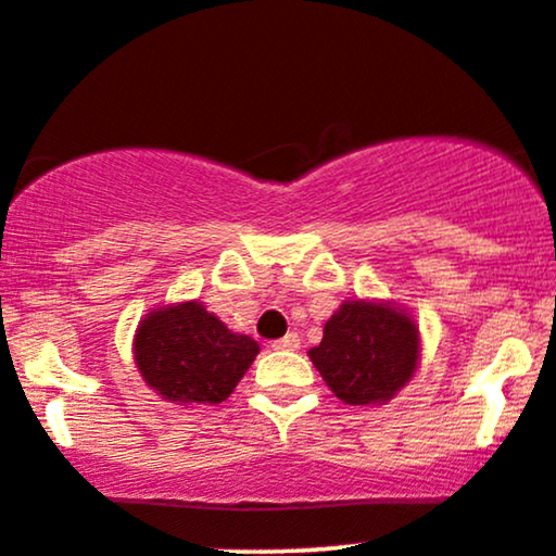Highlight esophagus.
Masks as SVG:
<instances>
[{"instance_id": "1", "label": "esophagus", "mask_w": 556, "mask_h": 556, "mask_svg": "<svg viewBox=\"0 0 556 556\" xmlns=\"http://www.w3.org/2000/svg\"><path fill=\"white\" fill-rule=\"evenodd\" d=\"M298 346H300L298 333H287V337L277 339V342H271V350H279V352H295Z\"/></svg>"}]
</instances>
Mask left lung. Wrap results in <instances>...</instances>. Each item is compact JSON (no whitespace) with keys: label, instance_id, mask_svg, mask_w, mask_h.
Returning <instances> with one entry per match:
<instances>
[{"label":"left lung","instance_id":"8db88e82","mask_svg":"<svg viewBox=\"0 0 556 556\" xmlns=\"http://www.w3.org/2000/svg\"><path fill=\"white\" fill-rule=\"evenodd\" d=\"M419 329L404 307L344 300L326 320L324 339L307 352L333 396L344 404H386L419 365Z\"/></svg>","mask_w":556,"mask_h":556}]
</instances>
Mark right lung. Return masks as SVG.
<instances>
[{
	"label": "right lung",
	"instance_id": "obj_1",
	"mask_svg": "<svg viewBox=\"0 0 556 556\" xmlns=\"http://www.w3.org/2000/svg\"><path fill=\"white\" fill-rule=\"evenodd\" d=\"M256 354L251 337L227 329L199 300L147 313L134 333L144 383L176 404H223Z\"/></svg>",
	"mask_w": 556,
	"mask_h": 556
}]
</instances>
